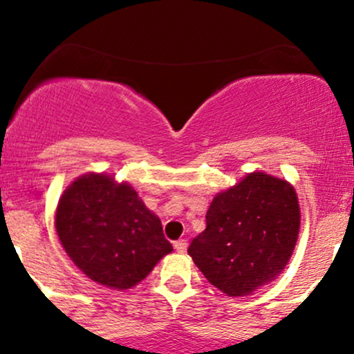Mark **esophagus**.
Instances as JSON below:
<instances>
[{"instance_id": "obj_1", "label": "esophagus", "mask_w": 354, "mask_h": 354, "mask_svg": "<svg viewBox=\"0 0 354 354\" xmlns=\"http://www.w3.org/2000/svg\"><path fill=\"white\" fill-rule=\"evenodd\" d=\"M174 250H176L178 253H186V250H188V241H186V239H178V241H174Z\"/></svg>"}]
</instances>
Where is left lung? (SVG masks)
<instances>
[{
	"label": "left lung",
	"instance_id": "left-lung-1",
	"mask_svg": "<svg viewBox=\"0 0 354 354\" xmlns=\"http://www.w3.org/2000/svg\"><path fill=\"white\" fill-rule=\"evenodd\" d=\"M293 186L254 171L218 193L206 213V230L188 253L205 278L228 296H248L284 270L299 231Z\"/></svg>",
	"mask_w": 354,
	"mask_h": 354
}]
</instances>
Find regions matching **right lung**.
<instances>
[{
  "label": "right lung",
  "mask_w": 354,
  "mask_h": 354,
  "mask_svg": "<svg viewBox=\"0 0 354 354\" xmlns=\"http://www.w3.org/2000/svg\"><path fill=\"white\" fill-rule=\"evenodd\" d=\"M55 225L71 261L115 290L133 288L173 251L160 218L128 183L106 174L76 178L59 198Z\"/></svg>",
  "instance_id": "1"
}]
</instances>
